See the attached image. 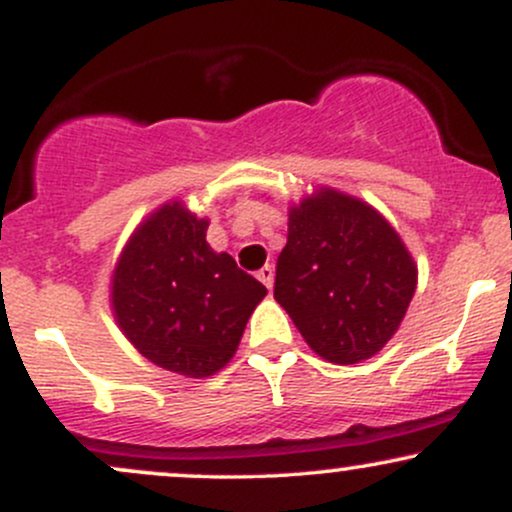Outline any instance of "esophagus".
<instances>
[{
    "instance_id": "1",
    "label": "esophagus",
    "mask_w": 512,
    "mask_h": 512,
    "mask_svg": "<svg viewBox=\"0 0 512 512\" xmlns=\"http://www.w3.org/2000/svg\"><path fill=\"white\" fill-rule=\"evenodd\" d=\"M257 279H260L262 284L267 286V289H272V284H274V267H272V264H264L260 272H257Z\"/></svg>"
}]
</instances>
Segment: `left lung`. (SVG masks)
I'll return each mask as SVG.
<instances>
[{"label": "left lung", "instance_id": "left-lung-1", "mask_svg": "<svg viewBox=\"0 0 512 512\" xmlns=\"http://www.w3.org/2000/svg\"><path fill=\"white\" fill-rule=\"evenodd\" d=\"M414 289L409 250L370 204L320 187L289 209L274 298L317 356L349 366L378 354Z\"/></svg>", "mask_w": 512, "mask_h": 512}]
</instances>
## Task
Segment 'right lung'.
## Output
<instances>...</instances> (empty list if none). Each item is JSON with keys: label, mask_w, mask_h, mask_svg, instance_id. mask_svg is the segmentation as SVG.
Returning a JSON list of instances; mask_svg holds the SVG:
<instances>
[{"label": "right lung", "mask_w": 512, "mask_h": 512, "mask_svg": "<svg viewBox=\"0 0 512 512\" xmlns=\"http://www.w3.org/2000/svg\"><path fill=\"white\" fill-rule=\"evenodd\" d=\"M207 219L182 202L154 211L127 240L113 272V313L139 354L187 378L231 361L267 289L207 243Z\"/></svg>", "instance_id": "add662e5"}]
</instances>
